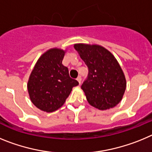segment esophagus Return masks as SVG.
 <instances>
[{"instance_id":"esophagus-1","label":"esophagus","mask_w":152,"mask_h":152,"mask_svg":"<svg viewBox=\"0 0 152 152\" xmlns=\"http://www.w3.org/2000/svg\"><path fill=\"white\" fill-rule=\"evenodd\" d=\"M77 80L78 81L79 84H80V83H81V77H80V76H78L77 78Z\"/></svg>"}]
</instances>
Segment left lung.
Segmentation results:
<instances>
[{"label": "left lung", "mask_w": 152, "mask_h": 152, "mask_svg": "<svg viewBox=\"0 0 152 152\" xmlns=\"http://www.w3.org/2000/svg\"><path fill=\"white\" fill-rule=\"evenodd\" d=\"M88 68V79L81 85L90 105L100 110L116 107L121 101L126 80L113 55L100 45H74Z\"/></svg>", "instance_id": "obj_1"}]
</instances>
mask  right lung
Masks as SVG:
<instances>
[{"label": "right lung", "mask_w": 152, "mask_h": 152, "mask_svg": "<svg viewBox=\"0 0 152 152\" xmlns=\"http://www.w3.org/2000/svg\"><path fill=\"white\" fill-rule=\"evenodd\" d=\"M66 50L52 48L42 55L29 75L27 90L29 99L40 110L52 113L62 107L78 82L70 77L62 64Z\"/></svg>", "instance_id": "obj_1"}]
</instances>
